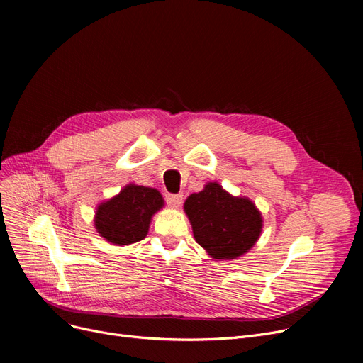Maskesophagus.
Returning a JSON list of instances; mask_svg holds the SVG:
<instances>
[{"mask_svg":"<svg viewBox=\"0 0 363 363\" xmlns=\"http://www.w3.org/2000/svg\"><path fill=\"white\" fill-rule=\"evenodd\" d=\"M166 201L170 207L178 208L182 204V194H167Z\"/></svg>","mask_w":363,"mask_h":363,"instance_id":"1","label":"esophagus"}]
</instances>
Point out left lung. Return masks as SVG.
<instances>
[{"label": "left lung", "instance_id": "8db88e82", "mask_svg": "<svg viewBox=\"0 0 363 363\" xmlns=\"http://www.w3.org/2000/svg\"><path fill=\"white\" fill-rule=\"evenodd\" d=\"M184 211L193 226L196 241L219 260L242 256L262 234V215L255 203L234 197L218 182H208L203 191L189 196Z\"/></svg>", "mask_w": 363, "mask_h": 363}]
</instances>
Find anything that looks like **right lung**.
<instances>
[{
    "mask_svg": "<svg viewBox=\"0 0 363 363\" xmlns=\"http://www.w3.org/2000/svg\"><path fill=\"white\" fill-rule=\"evenodd\" d=\"M164 206L156 188L128 184L118 196L99 204L94 225L114 245H128L147 237L152 215Z\"/></svg>",
    "mask_w": 363,
    "mask_h": 363,
    "instance_id": "obj_1",
    "label": "right lung"
}]
</instances>
